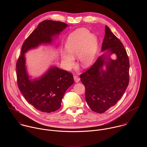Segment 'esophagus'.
I'll use <instances>...</instances> for the list:
<instances>
[{
    "instance_id": "1",
    "label": "esophagus",
    "mask_w": 147,
    "mask_h": 147,
    "mask_svg": "<svg viewBox=\"0 0 147 147\" xmlns=\"http://www.w3.org/2000/svg\"><path fill=\"white\" fill-rule=\"evenodd\" d=\"M74 80L76 82H78L80 80V78L77 76H74Z\"/></svg>"
}]
</instances>
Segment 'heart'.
I'll return each instance as SVG.
<instances>
[{
    "instance_id": "heart-1",
    "label": "heart",
    "mask_w": 147,
    "mask_h": 147,
    "mask_svg": "<svg viewBox=\"0 0 147 147\" xmlns=\"http://www.w3.org/2000/svg\"><path fill=\"white\" fill-rule=\"evenodd\" d=\"M98 47V39L86 28H79L68 36L65 51H61V57L65 67L70 69L74 66V57H78L80 65L87 68L93 63Z\"/></svg>"
}]
</instances>
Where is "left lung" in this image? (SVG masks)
I'll return each mask as SVG.
<instances>
[{
    "label": "left lung",
    "instance_id": "1",
    "mask_svg": "<svg viewBox=\"0 0 147 147\" xmlns=\"http://www.w3.org/2000/svg\"><path fill=\"white\" fill-rule=\"evenodd\" d=\"M95 63L80 75L86 88V100L90 109L102 113L121 99L129 82V59L120 40L105 26L101 52ZM115 54L117 59L110 56ZM105 65L106 70L102 67Z\"/></svg>",
    "mask_w": 147,
    "mask_h": 147
}]
</instances>
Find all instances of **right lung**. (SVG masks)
Listing matches in <instances>:
<instances>
[{
	"label": "right lung",
	"mask_w": 147,
	"mask_h": 147,
	"mask_svg": "<svg viewBox=\"0 0 147 147\" xmlns=\"http://www.w3.org/2000/svg\"><path fill=\"white\" fill-rule=\"evenodd\" d=\"M68 25L53 20H44L26 39L16 63L17 84L27 101L37 110L51 113L61 107L66 90L74 83L73 75L51 66L41 77L34 79L28 74L25 53L41 45L51 44L55 37Z\"/></svg>",
	"instance_id": "right-lung-1"
}]
</instances>
